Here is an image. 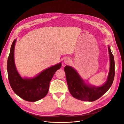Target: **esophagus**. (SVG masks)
Returning <instances> with one entry per match:
<instances>
[{"label":"esophagus","instance_id":"34e87169","mask_svg":"<svg viewBox=\"0 0 124 124\" xmlns=\"http://www.w3.org/2000/svg\"><path fill=\"white\" fill-rule=\"evenodd\" d=\"M64 62L65 64H69L70 62V60L68 58H66L65 59H64Z\"/></svg>","mask_w":124,"mask_h":124}]
</instances>
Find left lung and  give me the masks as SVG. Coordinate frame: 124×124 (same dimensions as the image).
<instances>
[{"mask_svg": "<svg viewBox=\"0 0 124 124\" xmlns=\"http://www.w3.org/2000/svg\"><path fill=\"white\" fill-rule=\"evenodd\" d=\"M108 50L110 61L109 73L106 83L101 86L96 87L86 84L72 67L69 66L65 67L64 70L69 91L75 98L82 101H95L103 95L110 88L115 76V62L109 46H108Z\"/></svg>", "mask_w": 124, "mask_h": 124, "instance_id": "left-lung-1", "label": "left lung"}]
</instances>
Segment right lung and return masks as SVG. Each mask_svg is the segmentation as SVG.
<instances>
[{
    "mask_svg": "<svg viewBox=\"0 0 124 124\" xmlns=\"http://www.w3.org/2000/svg\"><path fill=\"white\" fill-rule=\"evenodd\" d=\"M11 45L7 62L8 79L11 88L16 94L24 100L35 102L46 96L49 89L50 81L57 70L61 68V62L45 69L33 78H22L16 70L14 58L15 43Z\"/></svg>",
    "mask_w": 124,
    "mask_h": 124,
    "instance_id": "1",
    "label": "right lung"
}]
</instances>
